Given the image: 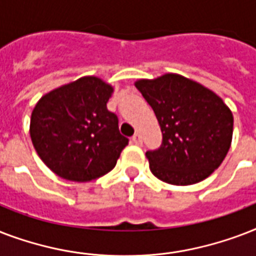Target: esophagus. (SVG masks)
Returning <instances> with one entry per match:
<instances>
[{
    "mask_svg": "<svg viewBox=\"0 0 256 256\" xmlns=\"http://www.w3.org/2000/svg\"><path fill=\"white\" fill-rule=\"evenodd\" d=\"M132 142L136 144H142V136H140V132H136V134L132 136Z\"/></svg>",
    "mask_w": 256,
    "mask_h": 256,
    "instance_id": "obj_1",
    "label": "esophagus"
}]
</instances>
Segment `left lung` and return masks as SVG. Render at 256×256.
<instances>
[{"instance_id": "1", "label": "left lung", "mask_w": 256, "mask_h": 256, "mask_svg": "<svg viewBox=\"0 0 256 256\" xmlns=\"http://www.w3.org/2000/svg\"><path fill=\"white\" fill-rule=\"evenodd\" d=\"M136 88L156 112L162 144L148 152L162 182L188 186L210 176L230 150L234 116L218 94L180 74L138 80Z\"/></svg>"}]
</instances>
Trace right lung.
I'll use <instances>...</instances> for the list:
<instances>
[{
    "label": "right lung",
    "mask_w": 256,
    "mask_h": 256,
    "mask_svg": "<svg viewBox=\"0 0 256 256\" xmlns=\"http://www.w3.org/2000/svg\"><path fill=\"white\" fill-rule=\"evenodd\" d=\"M112 92L104 80L86 76L46 92L36 104L30 138L54 174L88 182L114 168L128 140L106 108Z\"/></svg>",
    "instance_id": "obj_1"
}]
</instances>
